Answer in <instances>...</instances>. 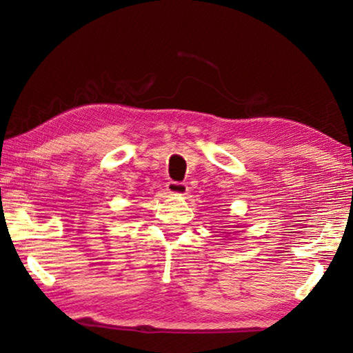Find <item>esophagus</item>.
Returning <instances> with one entry per match:
<instances>
[{"instance_id": "esophagus-1", "label": "esophagus", "mask_w": 353, "mask_h": 353, "mask_svg": "<svg viewBox=\"0 0 353 353\" xmlns=\"http://www.w3.org/2000/svg\"><path fill=\"white\" fill-rule=\"evenodd\" d=\"M166 191L172 194H187L188 193V187L187 183L183 182H168L166 183Z\"/></svg>"}]
</instances>
